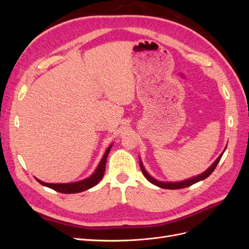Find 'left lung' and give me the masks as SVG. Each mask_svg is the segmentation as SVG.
<instances>
[{
	"label": "left lung",
	"mask_w": 249,
	"mask_h": 249,
	"mask_svg": "<svg viewBox=\"0 0 249 249\" xmlns=\"http://www.w3.org/2000/svg\"><path fill=\"white\" fill-rule=\"evenodd\" d=\"M221 157H222V154H221L219 157H218V159L212 164V166H210V167L208 168V170H206L205 172L201 173L200 176L195 177V178H190V179H186V180H183V182H178V183H164V182H159V180H156L155 178H153L150 177V176L148 175V173L145 171V169H144V167H143V165H142L141 162H140V168H141V171H142L143 175H144V177H145L152 184H154V185H156V186H158V187L164 188V189H182V188L189 187V186H191V185H193V184H195V183L199 182V180H201V179L207 178L211 175V173H212V172L215 170L218 162H219L220 159H221Z\"/></svg>",
	"instance_id": "1"
}]
</instances>
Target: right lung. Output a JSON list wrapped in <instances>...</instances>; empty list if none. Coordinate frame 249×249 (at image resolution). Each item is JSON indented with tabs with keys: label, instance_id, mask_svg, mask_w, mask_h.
<instances>
[{
	"label": "right lung",
	"instance_id": "obj_1",
	"mask_svg": "<svg viewBox=\"0 0 249 249\" xmlns=\"http://www.w3.org/2000/svg\"><path fill=\"white\" fill-rule=\"evenodd\" d=\"M111 146L112 145H110L107 148L106 153H105L103 159L101 160L99 166H97V168L94 171L93 175L91 177H89L86 179H83V180H80V182H76V183H70V184H48V183L41 182V180L37 179V178L36 179L38 180V182L41 185L49 187V188H51V189L55 190L57 192H60V193L69 194V193H79V192H82V191H85V190L89 189V188H92L93 186H95L102 179V178L104 177L105 167H106L107 157L109 155Z\"/></svg>",
	"mask_w": 249,
	"mask_h": 249
}]
</instances>
